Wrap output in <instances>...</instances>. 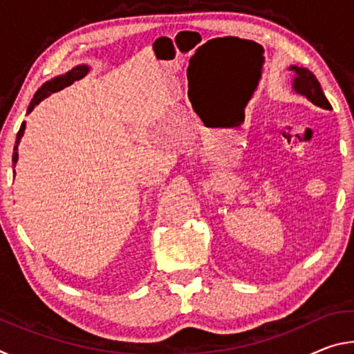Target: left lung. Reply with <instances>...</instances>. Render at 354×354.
Returning a JSON list of instances; mask_svg holds the SVG:
<instances>
[{"label": "left lung", "mask_w": 354, "mask_h": 354, "mask_svg": "<svg viewBox=\"0 0 354 354\" xmlns=\"http://www.w3.org/2000/svg\"><path fill=\"white\" fill-rule=\"evenodd\" d=\"M290 70L295 71V80H293V88L303 97H306L310 103L322 107V109L331 111V104L326 100L325 93H323L320 82L317 81L313 71L303 67H290Z\"/></svg>", "instance_id": "left-lung-1"}]
</instances>
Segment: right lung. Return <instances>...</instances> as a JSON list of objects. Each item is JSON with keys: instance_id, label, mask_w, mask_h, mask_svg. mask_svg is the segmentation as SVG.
<instances>
[{"instance_id": "add662e5", "label": "right lung", "mask_w": 354, "mask_h": 354, "mask_svg": "<svg viewBox=\"0 0 354 354\" xmlns=\"http://www.w3.org/2000/svg\"><path fill=\"white\" fill-rule=\"evenodd\" d=\"M87 71H88V68L86 67V65H77V67H75L73 70L68 71V73H65L62 76H57V77H55V80L45 82L44 86L39 88L37 93L34 95V100L31 101V104H29L28 112H31L34 109V106H37L41 100L50 97L51 93L62 91L64 87H67V86H70V84H73L76 80H81V77L86 75ZM25 128H26V124H25V122H23L19 134H17V140H15V147H14V156H12V162H14V165L17 162V159H19V151H17V149H19V143H20L23 133H25Z\"/></svg>"}]
</instances>
